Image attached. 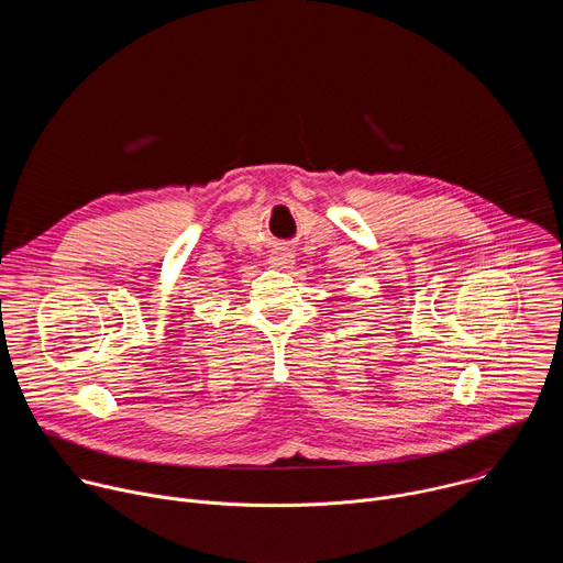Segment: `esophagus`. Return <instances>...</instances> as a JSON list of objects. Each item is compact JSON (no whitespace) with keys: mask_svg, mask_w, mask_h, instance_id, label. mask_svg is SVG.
<instances>
[{"mask_svg":"<svg viewBox=\"0 0 563 563\" xmlns=\"http://www.w3.org/2000/svg\"><path fill=\"white\" fill-rule=\"evenodd\" d=\"M269 265H272L274 269H291V267H294V256H291L285 247L274 250L272 256H269Z\"/></svg>","mask_w":563,"mask_h":563,"instance_id":"esophagus-1","label":"esophagus"}]
</instances>
